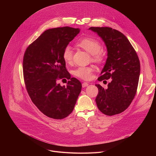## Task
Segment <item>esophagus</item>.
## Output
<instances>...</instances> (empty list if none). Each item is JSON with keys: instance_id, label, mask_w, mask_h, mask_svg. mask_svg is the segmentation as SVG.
<instances>
[{"instance_id": "1", "label": "esophagus", "mask_w": 156, "mask_h": 156, "mask_svg": "<svg viewBox=\"0 0 156 156\" xmlns=\"http://www.w3.org/2000/svg\"><path fill=\"white\" fill-rule=\"evenodd\" d=\"M88 85H89V84H88L87 83H86V82H84V83H83L82 84V86H83V87H85L87 86Z\"/></svg>"}]
</instances>
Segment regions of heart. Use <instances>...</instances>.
I'll return each mask as SVG.
<instances>
[{
  "mask_svg": "<svg viewBox=\"0 0 156 156\" xmlns=\"http://www.w3.org/2000/svg\"><path fill=\"white\" fill-rule=\"evenodd\" d=\"M76 45L92 55V60L101 62L104 55L100 52L101 49V43L91 37H84L77 42ZM73 52L70 46H66L63 52V58L66 63H70L72 60ZM94 69L91 66H80L74 71V75L83 80H87L92 78Z\"/></svg>",
  "mask_w": 156,
  "mask_h": 156,
  "instance_id": "1",
  "label": "heart"
}]
</instances>
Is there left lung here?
<instances>
[{"mask_svg": "<svg viewBox=\"0 0 156 156\" xmlns=\"http://www.w3.org/2000/svg\"><path fill=\"white\" fill-rule=\"evenodd\" d=\"M102 39L107 58L98 81L111 78L107 88L96 84L99 93L97 106L104 114L112 116L125 110L134 99L140 75V62L136 51L121 32L108 27H91Z\"/></svg>", "mask_w": 156, "mask_h": 156, "instance_id": "8db88e82", "label": "left lung"}]
</instances>
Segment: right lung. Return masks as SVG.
Here are the masks:
<instances>
[{
    "instance_id": "obj_1",
    "label": "right lung",
    "mask_w": 156,
    "mask_h": 156,
    "mask_svg": "<svg viewBox=\"0 0 156 156\" xmlns=\"http://www.w3.org/2000/svg\"><path fill=\"white\" fill-rule=\"evenodd\" d=\"M80 31L68 27L46 30L25 51L23 71L27 90L34 105L48 117L69 116L81 93V82L71 78L63 58L65 48ZM64 77L70 80L66 87L57 83Z\"/></svg>"
}]
</instances>
